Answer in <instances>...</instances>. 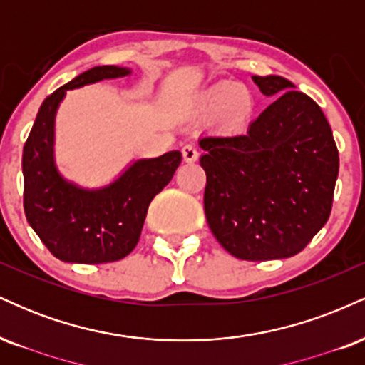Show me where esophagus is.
Returning a JSON list of instances; mask_svg holds the SVG:
<instances>
[{
	"mask_svg": "<svg viewBox=\"0 0 365 365\" xmlns=\"http://www.w3.org/2000/svg\"><path fill=\"white\" fill-rule=\"evenodd\" d=\"M182 154H183V159H185L187 163H194V161H197V158H199V150H197L195 145H192V144L183 145Z\"/></svg>",
	"mask_w": 365,
	"mask_h": 365,
	"instance_id": "1",
	"label": "esophagus"
}]
</instances>
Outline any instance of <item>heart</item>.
Here are the masks:
<instances>
[{"label": "heart", "instance_id": "1", "mask_svg": "<svg viewBox=\"0 0 365 365\" xmlns=\"http://www.w3.org/2000/svg\"><path fill=\"white\" fill-rule=\"evenodd\" d=\"M195 108L206 115H216L217 123L233 132L244 127L252 116L255 96L242 83L217 82L197 96Z\"/></svg>", "mask_w": 365, "mask_h": 365}]
</instances>
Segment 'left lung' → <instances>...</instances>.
I'll return each mask as SVG.
<instances>
[{
	"label": "left lung",
	"instance_id": "8db88e82",
	"mask_svg": "<svg viewBox=\"0 0 365 365\" xmlns=\"http://www.w3.org/2000/svg\"><path fill=\"white\" fill-rule=\"evenodd\" d=\"M252 81L273 104L244 133L199 139L204 211L212 235L244 261L299 254L326 225L338 178V149L324 113L279 75Z\"/></svg>",
	"mask_w": 365,
	"mask_h": 365
}]
</instances>
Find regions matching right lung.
<instances>
[{
    "label": "right lung",
    "instance_id": "1",
    "mask_svg": "<svg viewBox=\"0 0 365 365\" xmlns=\"http://www.w3.org/2000/svg\"><path fill=\"white\" fill-rule=\"evenodd\" d=\"M130 68L94 66L44 99L24 145V209L29 225L54 257L75 264L120 261L135 249L150 200L173 178L180 150L137 159L99 188L66 180L54 161V120L66 91L121 78Z\"/></svg>",
    "mask_w": 365,
    "mask_h": 365
}]
</instances>
